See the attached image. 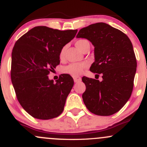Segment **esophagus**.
Masks as SVG:
<instances>
[{
	"mask_svg": "<svg viewBox=\"0 0 147 147\" xmlns=\"http://www.w3.org/2000/svg\"><path fill=\"white\" fill-rule=\"evenodd\" d=\"M73 80H74V82H75V83H77V82H79L81 81L82 78L79 76H75V77H73Z\"/></svg>",
	"mask_w": 147,
	"mask_h": 147,
	"instance_id": "obj_1",
	"label": "esophagus"
}]
</instances>
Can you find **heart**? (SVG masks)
Instances as JSON below:
<instances>
[{"label": "heart", "mask_w": 147, "mask_h": 147, "mask_svg": "<svg viewBox=\"0 0 147 147\" xmlns=\"http://www.w3.org/2000/svg\"><path fill=\"white\" fill-rule=\"evenodd\" d=\"M89 44L88 40L85 39H80L77 40L76 42H75V45L79 49L82 50L84 49V48L87 45ZM65 48L63 47L61 49L60 54H59V57L60 59H63L65 55ZM88 64L86 63L83 62V63H71L70 65L65 66L63 68V72L65 73L69 74V75H72V76H77V75H80L83 72L85 68H86Z\"/></svg>", "instance_id": "obj_1"}]
</instances>
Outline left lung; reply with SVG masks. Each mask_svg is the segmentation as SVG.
<instances>
[{"label":"left lung","instance_id":"left-lung-1","mask_svg":"<svg viewBox=\"0 0 147 147\" xmlns=\"http://www.w3.org/2000/svg\"><path fill=\"white\" fill-rule=\"evenodd\" d=\"M77 38H86L94 46L95 61L90 70L102 75L101 82L82 77L86 85L84 102L96 115H112L125 105L133 91L137 61L131 41L119 29L102 22L80 29Z\"/></svg>","mask_w":147,"mask_h":147}]
</instances>
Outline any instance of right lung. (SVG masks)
Returning <instances> with one entry per match:
<instances>
[{
	"instance_id": "right-lung-1",
	"label": "right lung",
	"mask_w": 147,
	"mask_h": 147,
	"mask_svg": "<svg viewBox=\"0 0 147 147\" xmlns=\"http://www.w3.org/2000/svg\"><path fill=\"white\" fill-rule=\"evenodd\" d=\"M77 32L36 26L14 45L11 80L22 107L35 119L56 118L63 111L74 85L73 79L62 74L54 83L48 75L60 63L61 49L75 38Z\"/></svg>"
}]
</instances>
